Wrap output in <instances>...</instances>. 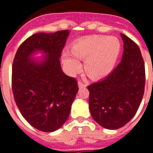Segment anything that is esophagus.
Instances as JSON below:
<instances>
[{
	"mask_svg": "<svg viewBox=\"0 0 153 153\" xmlns=\"http://www.w3.org/2000/svg\"><path fill=\"white\" fill-rule=\"evenodd\" d=\"M86 86V85L84 84L83 83H82L81 81H79V82H78V86H79V88H82V87H83V86Z\"/></svg>",
	"mask_w": 153,
	"mask_h": 153,
	"instance_id": "1",
	"label": "esophagus"
}]
</instances>
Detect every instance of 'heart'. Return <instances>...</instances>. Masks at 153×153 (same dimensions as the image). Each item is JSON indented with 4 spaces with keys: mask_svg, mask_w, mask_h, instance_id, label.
I'll return each instance as SVG.
<instances>
[{
    "mask_svg": "<svg viewBox=\"0 0 153 153\" xmlns=\"http://www.w3.org/2000/svg\"><path fill=\"white\" fill-rule=\"evenodd\" d=\"M121 51V44L113 36H91L75 42L71 52L65 51L62 62L65 70L70 76L80 70L81 63L86 74L91 78L98 79L106 76L113 70Z\"/></svg>",
    "mask_w": 153,
    "mask_h": 153,
    "instance_id": "obj_1",
    "label": "heart"
}]
</instances>
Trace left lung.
<instances>
[{
    "label": "left lung",
    "mask_w": 153,
    "mask_h": 153,
    "mask_svg": "<svg viewBox=\"0 0 153 153\" xmlns=\"http://www.w3.org/2000/svg\"><path fill=\"white\" fill-rule=\"evenodd\" d=\"M123 53L120 64L106 77L90 85L92 117L108 129L121 128L135 116L144 94L145 66L134 41L120 33Z\"/></svg>",
    "instance_id": "left-lung-1"
}]
</instances>
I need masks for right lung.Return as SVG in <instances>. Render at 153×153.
Listing matches in <instances>:
<instances>
[{"instance_id": "obj_1", "label": "right lung", "mask_w": 153, "mask_h": 153, "mask_svg": "<svg viewBox=\"0 0 153 153\" xmlns=\"http://www.w3.org/2000/svg\"><path fill=\"white\" fill-rule=\"evenodd\" d=\"M68 30L37 33L19 47L12 67V90L24 118L42 132L57 130L70 116L77 81L61 69L60 58ZM40 52L43 56L34 58Z\"/></svg>"}]
</instances>
